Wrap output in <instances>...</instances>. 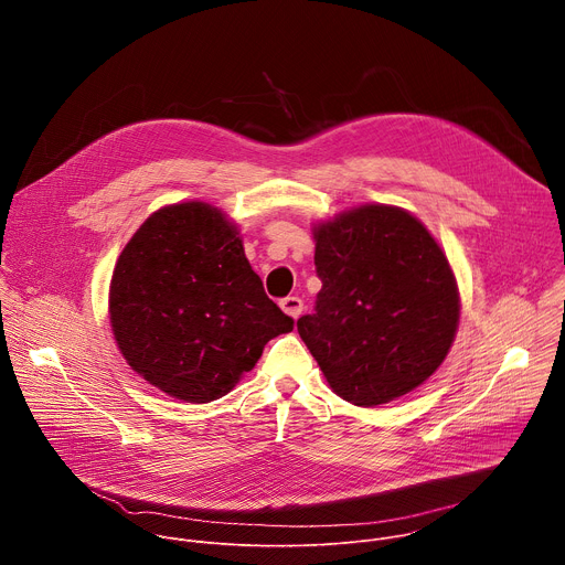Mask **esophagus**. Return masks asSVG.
Here are the masks:
<instances>
[{
  "label": "esophagus",
  "instance_id": "obj_1",
  "mask_svg": "<svg viewBox=\"0 0 565 565\" xmlns=\"http://www.w3.org/2000/svg\"><path fill=\"white\" fill-rule=\"evenodd\" d=\"M279 306H281V310H284L288 317H292V319H297V317L303 312V301H301L299 297H286V299L279 301Z\"/></svg>",
  "mask_w": 565,
  "mask_h": 565
}]
</instances>
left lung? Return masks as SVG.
Returning a JSON list of instances; mask_svg holds the SVG:
<instances>
[{
  "mask_svg": "<svg viewBox=\"0 0 565 565\" xmlns=\"http://www.w3.org/2000/svg\"><path fill=\"white\" fill-rule=\"evenodd\" d=\"M321 279L297 331L333 393L377 407L412 393L447 358L460 295L447 255L407 210L366 203L312 227Z\"/></svg>",
  "mask_w": 565,
  "mask_h": 565,
  "instance_id": "8db88e82",
  "label": "left lung"
}]
</instances>
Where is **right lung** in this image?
I'll return each mask as SVG.
<instances>
[{
  "label": "right lung",
  "mask_w": 565,
  "mask_h": 565,
  "mask_svg": "<svg viewBox=\"0 0 565 565\" xmlns=\"http://www.w3.org/2000/svg\"><path fill=\"white\" fill-rule=\"evenodd\" d=\"M109 321L142 380L194 405L230 393L273 338L292 331L236 223L203 201L160 207L134 232L111 275Z\"/></svg>",
  "instance_id": "right-lung-1"
}]
</instances>
